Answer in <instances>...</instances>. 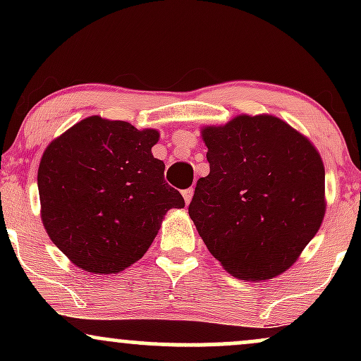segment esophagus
I'll return each instance as SVG.
<instances>
[{"instance_id": "34e87169", "label": "esophagus", "mask_w": 361, "mask_h": 361, "mask_svg": "<svg viewBox=\"0 0 361 361\" xmlns=\"http://www.w3.org/2000/svg\"><path fill=\"white\" fill-rule=\"evenodd\" d=\"M192 197H193V188H186V190H183V198H185L186 205H188L190 202H192Z\"/></svg>"}]
</instances>
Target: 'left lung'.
<instances>
[{
	"mask_svg": "<svg viewBox=\"0 0 361 361\" xmlns=\"http://www.w3.org/2000/svg\"><path fill=\"white\" fill-rule=\"evenodd\" d=\"M210 173L188 214L214 258L233 276L287 271L321 227L324 164L307 137L273 115H238L202 128Z\"/></svg>",
	"mask_w": 361,
	"mask_h": 361,
	"instance_id": "8db88e82",
	"label": "left lung"
}]
</instances>
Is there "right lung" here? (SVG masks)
I'll use <instances>...</instances> for the list:
<instances>
[{"instance_id":"add662e5","label":"right lung","mask_w":361,"mask_h":361,"mask_svg":"<svg viewBox=\"0 0 361 361\" xmlns=\"http://www.w3.org/2000/svg\"><path fill=\"white\" fill-rule=\"evenodd\" d=\"M154 128L93 115L54 139L40 159V217L69 259L94 275L120 273L149 250L169 209H183L152 156Z\"/></svg>"}]
</instances>
